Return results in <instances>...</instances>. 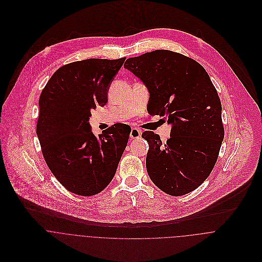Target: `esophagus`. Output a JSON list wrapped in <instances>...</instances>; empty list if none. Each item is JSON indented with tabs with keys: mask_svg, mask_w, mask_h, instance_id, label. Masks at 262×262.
I'll return each mask as SVG.
<instances>
[{
	"mask_svg": "<svg viewBox=\"0 0 262 262\" xmlns=\"http://www.w3.org/2000/svg\"><path fill=\"white\" fill-rule=\"evenodd\" d=\"M141 134H142V131L140 129L132 128L131 132H130V138L131 139H138V138L141 137Z\"/></svg>",
	"mask_w": 262,
	"mask_h": 262,
	"instance_id": "obj_1",
	"label": "esophagus"
}]
</instances>
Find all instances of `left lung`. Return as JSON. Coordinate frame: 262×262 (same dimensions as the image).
Returning a JSON list of instances; mask_svg holds the SVG:
<instances>
[{"mask_svg": "<svg viewBox=\"0 0 262 262\" xmlns=\"http://www.w3.org/2000/svg\"><path fill=\"white\" fill-rule=\"evenodd\" d=\"M124 68L148 89L150 115L171 126L166 143L152 131L142 134L150 180L174 196L194 190L213 170L224 139L221 101L210 76L195 60L163 49L128 58Z\"/></svg>", "mask_w": 262, "mask_h": 262, "instance_id": "8db88e82", "label": "left lung"}]
</instances>
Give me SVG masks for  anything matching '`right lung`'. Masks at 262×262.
Returning a JSON list of instances; mask_svg holds the SVG:
<instances>
[{"label":"right lung","mask_w":262,"mask_h":262,"mask_svg":"<svg viewBox=\"0 0 262 262\" xmlns=\"http://www.w3.org/2000/svg\"><path fill=\"white\" fill-rule=\"evenodd\" d=\"M90 58L59 68L39 98L36 133L43 157L56 180L78 195H94L115 176L130 126L118 123L98 137L91 110L104 107L108 90L125 61Z\"/></svg>","instance_id":"add662e5"}]
</instances>
